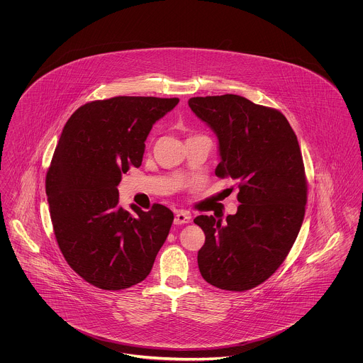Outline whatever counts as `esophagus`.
<instances>
[{"label": "esophagus", "mask_w": 363, "mask_h": 363, "mask_svg": "<svg viewBox=\"0 0 363 363\" xmlns=\"http://www.w3.org/2000/svg\"><path fill=\"white\" fill-rule=\"evenodd\" d=\"M190 220H191V215H190L189 212L181 209V211H178V212L175 213L174 223H175V225H185V223H190Z\"/></svg>", "instance_id": "1"}]
</instances>
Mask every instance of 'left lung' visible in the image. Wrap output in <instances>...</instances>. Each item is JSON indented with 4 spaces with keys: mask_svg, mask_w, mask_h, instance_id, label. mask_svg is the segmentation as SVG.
<instances>
[{
    "mask_svg": "<svg viewBox=\"0 0 363 363\" xmlns=\"http://www.w3.org/2000/svg\"><path fill=\"white\" fill-rule=\"evenodd\" d=\"M191 111L219 138V178L238 181L235 215L194 223L206 234L197 262L209 284L246 291L265 281L290 253L305 216L308 182L293 128L277 110L225 94L190 98Z\"/></svg>",
    "mask_w": 363,
    "mask_h": 363,
    "instance_id": "left-lung-1",
    "label": "left lung"
}]
</instances>
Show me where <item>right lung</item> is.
Returning a JSON list of instances; mask_svg holds the SVG:
<instances>
[{
	"label": "right lung",
	"mask_w": 363,
	"mask_h": 363,
	"mask_svg": "<svg viewBox=\"0 0 363 363\" xmlns=\"http://www.w3.org/2000/svg\"><path fill=\"white\" fill-rule=\"evenodd\" d=\"M178 98L116 96L79 107L65 123L46 174L54 235L70 268L89 284L129 289L150 275L173 225L162 204L118 207L122 174L140 167L152 125Z\"/></svg>",
	"instance_id": "add662e5"
}]
</instances>
